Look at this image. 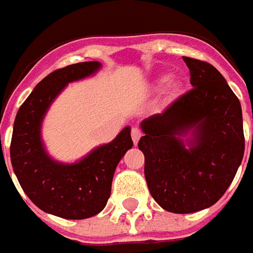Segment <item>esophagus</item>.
<instances>
[{"label":"esophagus","mask_w":253,"mask_h":253,"mask_svg":"<svg viewBox=\"0 0 253 253\" xmlns=\"http://www.w3.org/2000/svg\"><path fill=\"white\" fill-rule=\"evenodd\" d=\"M131 136H132V141H133V143L136 145V143H138V141L141 139V136H142L141 129H139V128H132Z\"/></svg>","instance_id":"esophagus-1"}]
</instances>
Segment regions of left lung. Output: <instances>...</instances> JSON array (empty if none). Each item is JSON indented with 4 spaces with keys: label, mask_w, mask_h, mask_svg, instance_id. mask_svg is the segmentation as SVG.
<instances>
[{
    "label": "left lung",
    "mask_w": 253,
    "mask_h": 253,
    "mask_svg": "<svg viewBox=\"0 0 253 253\" xmlns=\"http://www.w3.org/2000/svg\"><path fill=\"white\" fill-rule=\"evenodd\" d=\"M183 60L193 88L143 120L145 135L138 143L152 197L176 214L215 204L232 183L245 151L238 97L212 64L184 56Z\"/></svg>",
    "instance_id": "8db88e82"
}]
</instances>
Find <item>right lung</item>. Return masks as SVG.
<instances>
[{"instance_id":"1","label":"right lung","mask_w":253,"mask_h":253,"mask_svg":"<svg viewBox=\"0 0 253 253\" xmlns=\"http://www.w3.org/2000/svg\"><path fill=\"white\" fill-rule=\"evenodd\" d=\"M100 67V62H83L54 70L35 87L15 118L9 148L15 176L35 206L56 217L84 219L102 211L117 165L133 145L126 126L114 141L72 165L53 161L44 151L41 126L47 108L67 84Z\"/></svg>"}]
</instances>
